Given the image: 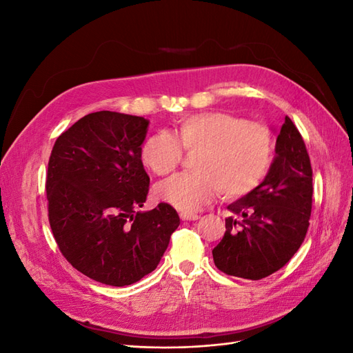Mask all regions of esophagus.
Instances as JSON below:
<instances>
[{
	"label": "esophagus",
	"instance_id": "esophagus-1",
	"mask_svg": "<svg viewBox=\"0 0 353 353\" xmlns=\"http://www.w3.org/2000/svg\"><path fill=\"white\" fill-rule=\"evenodd\" d=\"M179 218L183 221H197L200 216L197 213H190V212H181L179 213Z\"/></svg>",
	"mask_w": 353,
	"mask_h": 353
}]
</instances>
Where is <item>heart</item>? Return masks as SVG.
Here are the masks:
<instances>
[{"label":"heart","instance_id":"obj_1","mask_svg":"<svg viewBox=\"0 0 353 353\" xmlns=\"http://www.w3.org/2000/svg\"><path fill=\"white\" fill-rule=\"evenodd\" d=\"M179 138L159 131L141 147L144 165L157 175L174 170L188 152L201 150L196 168L200 172H181L160 181L154 194L160 201L183 212H194L222 191L230 199L250 194L261 185L272 165L274 141L268 126L244 121L223 112H205L184 117Z\"/></svg>","mask_w":353,"mask_h":353}]
</instances>
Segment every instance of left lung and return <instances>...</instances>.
I'll list each match as a JSON object with an SVG mask.
<instances>
[{"mask_svg": "<svg viewBox=\"0 0 353 353\" xmlns=\"http://www.w3.org/2000/svg\"><path fill=\"white\" fill-rule=\"evenodd\" d=\"M312 193V168L305 141L285 116L265 179L250 194L228 206L240 219H225V234L212 250L216 268L245 280H262L281 270L305 240Z\"/></svg>", "mask_w": 353, "mask_h": 353, "instance_id": "obj_1", "label": "left lung"}]
</instances>
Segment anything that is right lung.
Wrapping results in <instances>:
<instances>
[{
	"label": "right lung",
	"mask_w": 353,
	"mask_h": 353,
	"mask_svg": "<svg viewBox=\"0 0 353 353\" xmlns=\"http://www.w3.org/2000/svg\"><path fill=\"white\" fill-rule=\"evenodd\" d=\"M148 121L95 112L63 132L47 170L48 219L68 262L90 279L130 285L156 270L179 225L168 203L137 212L148 194L141 144Z\"/></svg>",
	"instance_id": "1"
}]
</instances>
